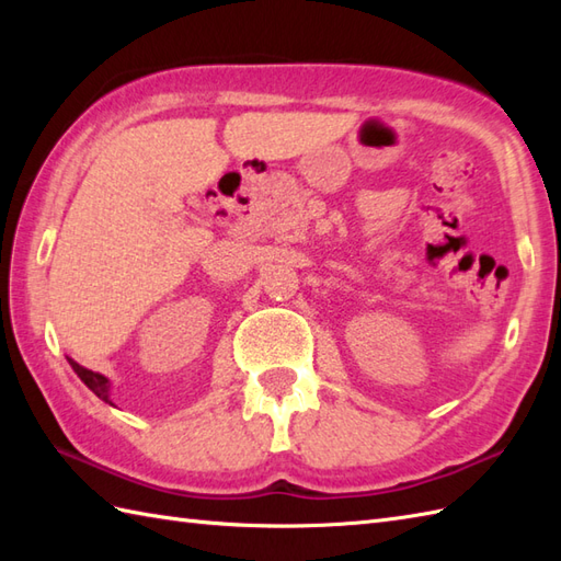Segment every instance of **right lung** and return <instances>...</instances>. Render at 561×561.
<instances>
[{"label": "right lung", "instance_id": "right-lung-1", "mask_svg": "<svg viewBox=\"0 0 561 561\" xmlns=\"http://www.w3.org/2000/svg\"><path fill=\"white\" fill-rule=\"evenodd\" d=\"M69 364H71V368H75V374L83 380V383L89 386V390L96 392V396H99L103 402L113 404V402H111V380H108V378L96 374V371H89V368H83V366H79L77 362H71V359H69Z\"/></svg>", "mask_w": 561, "mask_h": 561}]
</instances>
